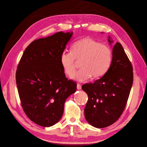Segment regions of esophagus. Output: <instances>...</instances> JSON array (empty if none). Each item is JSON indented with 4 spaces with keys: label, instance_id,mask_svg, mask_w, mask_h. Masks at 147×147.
Returning <instances> with one entry per match:
<instances>
[{
    "label": "esophagus",
    "instance_id": "obj_1",
    "mask_svg": "<svg viewBox=\"0 0 147 147\" xmlns=\"http://www.w3.org/2000/svg\"><path fill=\"white\" fill-rule=\"evenodd\" d=\"M77 90H80L81 89H82V86L80 84H77Z\"/></svg>",
    "mask_w": 147,
    "mask_h": 147
}]
</instances>
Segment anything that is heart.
<instances>
[{
    "label": "heart",
    "instance_id": "1",
    "mask_svg": "<svg viewBox=\"0 0 147 147\" xmlns=\"http://www.w3.org/2000/svg\"><path fill=\"white\" fill-rule=\"evenodd\" d=\"M61 63L67 75H74L77 61L82 60V69L74 74L72 78L78 82H84L90 78H99L108 70L112 60V52L110 47L102 45L90 37L79 40L72 47V51H64L61 55Z\"/></svg>",
    "mask_w": 147,
    "mask_h": 147
}]
</instances>
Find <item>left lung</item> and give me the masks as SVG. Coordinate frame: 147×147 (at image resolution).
<instances>
[{
	"label": "left lung",
	"instance_id": "1",
	"mask_svg": "<svg viewBox=\"0 0 147 147\" xmlns=\"http://www.w3.org/2000/svg\"><path fill=\"white\" fill-rule=\"evenodd\" d=\"M110 45L113 41L108 37ZM112 60L106 73L82 90L88 96L84 117L97 128L107 127L121 116L125 108L133 83L132 66L121 43L113 47Z\"/></svg>",
	"mask_w": 147,
	"mask_h": 147
}]
</instances>
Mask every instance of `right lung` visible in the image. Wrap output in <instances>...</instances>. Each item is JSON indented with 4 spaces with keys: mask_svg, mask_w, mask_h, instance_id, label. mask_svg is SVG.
I'll return each instance as SVG.
<instances>
[{
    "mask_svg": "<svg viewBox=\"0 0 147 147\" xmlns=\"http://www.w3.org/2000/svg\"><path fill=\"white\" fill-rule=\"evenodd\" d=\"M73 32H58L33 41L18 65L16 82L21 105L28 118L50 127L58 122L64 103L77 84L65 77L60 57Z\"/></svg>",
    "mask_w": 147,
    "mask_h": 147,
    "instance_id": "right-lung-1",
    "label": "right lung"
}]
</instances>
